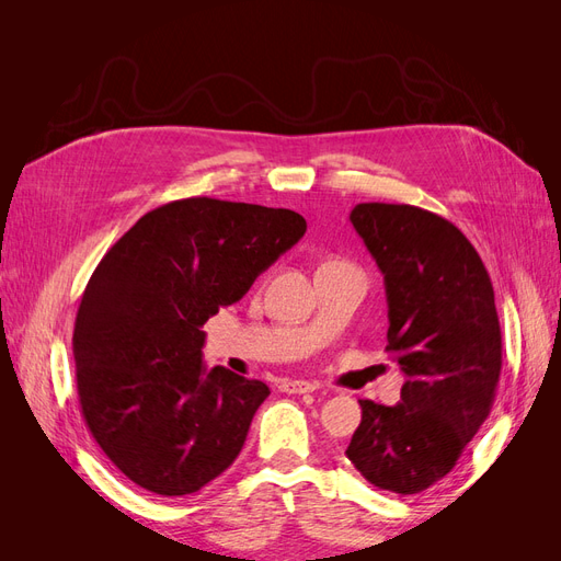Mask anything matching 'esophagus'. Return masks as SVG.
I'll use <instances>...</instances> for the list:
<instances>
[{"label":"esophagus","instance_id":"obj_1","mask_svg":"<svg viewBox=\"0 0 561 561\" xmlns=\"http://www.w3.org/2000/svg\"><path fill=\"white\" fill-rule=\"evenodd\" d=\"M316 388H318V383H313V381H301V379H285V381L280 383L283 393H313Z\"/></svg>","mask_w":561,"mask_h":561}]
</instances>
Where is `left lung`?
Wrapping results in <instances>:
<instances>
[{
    "label": "left lung",
    "instance_id": "left-lung-1",
    "mask_svg": "<svg viewBox=\"0 0 561 561\" xmlns=\"http://www.w3.org/2000/svg\"><path fill=\"white\" fill-rule=\"evenodd\" d=\"M351 225L383 274L388 346L404 383L393 407L360 400L346 449L363 478L419 494L456 466L494 404L501 325L478 250L445 217L358 203Z\"/></svg>",
    "mask_w": 561,
    "mask_h": 561
}]
</instances>
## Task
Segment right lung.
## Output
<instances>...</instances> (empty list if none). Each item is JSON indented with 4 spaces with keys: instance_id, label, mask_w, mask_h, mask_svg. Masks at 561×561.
Returning <instances> with one entry per match:
<instances>
[{
    "instance_id": "right-lung-1",
    "label": "right lung",
    "mask_w": 561,
    "mask_h": 561,
    "mask_svg": "<svg viewBox=\"0 0 561 561\" xmlns=\"http://www.w3.org/2000/svg\"><path fill=\"white\" fill-rule=\"evenodd\" d=\"M304 231L295 210L196 196L142 215L100 260L75 320L77 390L95 443L130 482L186 496L241 454L271 390L206 369L201 328Z\"/></svg>"
}]
</instances>
